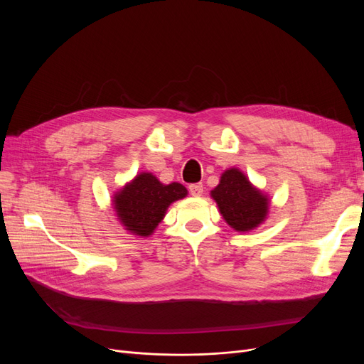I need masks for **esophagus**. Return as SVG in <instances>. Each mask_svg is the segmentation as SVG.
<instances>
[{"instance_id": "1", "label": "esophagus", "mask_w": 364, "mask_h": 364, "mask_svg": "<svg viewBox=\"0 0 364 364\" xmlns=\"http://www.w3.org/2000/svg\"><path fill=\"white\" fill-rule=\"evenodd\" d=\"M188 190H190V195L195 196V198H199L203 193V186L199 184V183L198 184H192V186H188Z\"/></svg>"}]
</instances>
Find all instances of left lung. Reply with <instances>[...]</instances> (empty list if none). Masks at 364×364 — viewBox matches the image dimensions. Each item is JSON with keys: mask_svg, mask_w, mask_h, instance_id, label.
Wrapping results in <instances>:
<instances>
[{"mask_svg": "<svg viewBox=\"0 0 364 364\" xmlns=\"http://www.w3.org/2000/svg\"><path fill=\"white\" fill-rule=\"evenodd\" d=\"M220 214L233 230L246 233L259 227L270 211V198L254 186L239 168L225 169L211 190Z\"/></svg>", "mask_w": 364, "mask_h": 364, "instance_id": "left-lung-1", "label": "left lung"}]
</instances>
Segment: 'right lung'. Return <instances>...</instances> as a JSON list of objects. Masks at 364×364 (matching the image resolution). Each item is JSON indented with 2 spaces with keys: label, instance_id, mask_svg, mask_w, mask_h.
Returning <instances> with one entry per match:
<instances>
[{
  "label": "right lung",
  "instance_id": "obj_1",
  "mask_svg": "<svg viewBox=\"0 0 364 364\" xmlns=\"http://www.w3.org/2000/svg\"><path fill=\"white\" fill-rule=\"evenodd\" d=\"M180 183L164 184L151 172H140L113 195V211L129 235L149 237L164 220L166 209L187 196Z\"/></svg>",
  "mask_w": 364,
  "mask_h": 364
}]
</instances>
